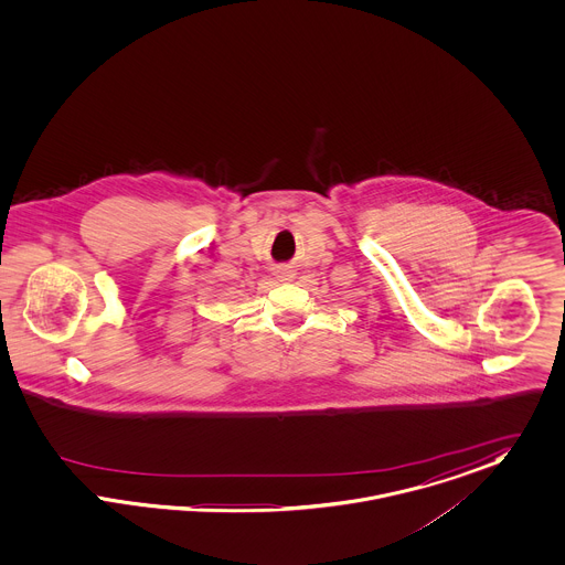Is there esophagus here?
Returning <instances> with one entry per match:
<instances>
[{"instance_id":"1","label":"esophagus","mask_w":565,"mask_h":565,"mask_svg":"<svg viewBox=\"0 0 565 565\" xmlns=\"http://www.w3.org/2000/svg\"><path fill=\"white\" fill-rule=\"evenodd\" d=\"M279 279H284V281L292 279V273L290 270H279Z\"/></svg>"}]
</instances>
